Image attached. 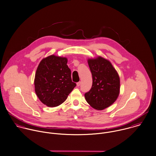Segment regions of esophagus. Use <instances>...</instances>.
Returning a JSON list of instances; mask_svg holds the SVG:
<instances>
[{
    "label": "esophagus",
    "mask_w": 156,
    "mask_h": 156,
    "mask_svg": "<svg viewBox=\"0 0 156 156\" xmlns=\"http://www.w3.org/2000/svg\"><path fill=\"white\" fill-rule=\"evenodd\" d=\"M80 84H81V82H79L77 83V87H79V86L80 85Z\"/></svg>",
    "instance_id": "1"
}]
</instances>
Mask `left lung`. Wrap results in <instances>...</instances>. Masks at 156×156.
Returning a JSON list of instances; mask_svg holds the SVG:
<instances>
[{
	"instance_id": "obj_1",
	"label": "left lung",
	"mask_w": 156,
	"mask_h": 156,
	"mask_svg": "<svg viewBox=\"0 0 156 156\" xmlns=\"http://www.w3.org/2000/svg\"><path fill=\"white\" fill-rule=\"evenodd\" d=\"M88 63L93 85L85 98L93 108L103 110L117 100L120 93V78L111 63L101 56L88 58Z\"/></svg>"
}]
</instances>
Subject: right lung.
I'll return each instance as SVG.
<instances>
[{"label":"right lung","instance_id":"right-lung-1","mask_svg":"<svg viewBox=\"0 0 156 156\" xmlns=\"http://www.w3.org/2000/svg\"><path fill=\"white\" fill-rule=\"evenodd\" d=\"M67 62L66 57L51 55L39 64L34 79L35 92L47 106L55 107L64 102L76 86L72 82Z\"/></svg>","mask_w":156,"mask_h":156}]
</instances>
